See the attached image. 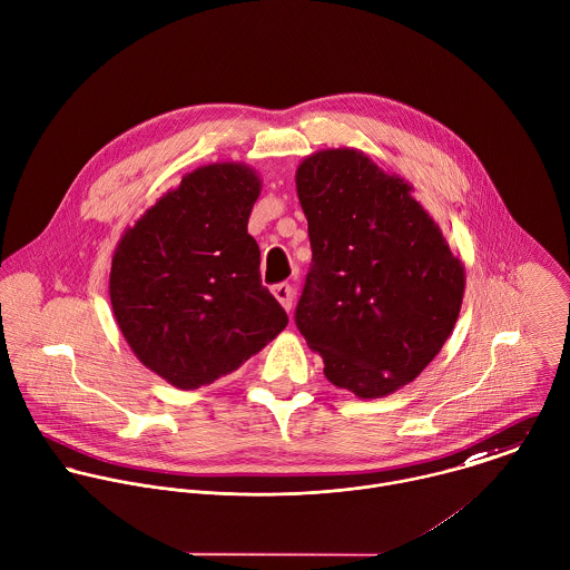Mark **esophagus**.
Listing matches in <instances>:
<instances>
[{
  "label": "esophagus",
  "mask_w": 570,
  "mask_h": 570,
  "mask_svg": "<svg viewBox=\"0 0 570 570\" xmlns=\"http://www.w3.org/2000/svg\"><path fill=\"white\" fill-rule=\"evenodd\" d=\"M273 295L284 306V311L291 313V308H293V286L291 284H277L273 288Z\"/></svg>",
  "instance_id": "1"
}]
</instances>
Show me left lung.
Instances as JSON below:
<instances>
[{
	"instance_id": "1",
	"label": "left lung",
	"mask_w": 570,
	"mask_h": 570,
	"mask_svg": "<svg viewBox=\"0 0 570 570\" xmlns=\"http://www.w3.org/2000/svg\"><path fill=\"white\" fill-rule=\"evenodd\" d=\"M313 262L295 322L324 375L362 400L413 382L460 317L466 271L413 184L357 148H324L295 173Z\"/></svg>"
}]
</instances>
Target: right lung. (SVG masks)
Listing matches in <instances>:
<instances>
[{"mask_svg": "<svg viewBox=\"0 0 570 570\" xmlns=\"http://www.w3.org/2000/svg\"><path fill=\"white\" fill-rule=\"evenodd\" d=\"M259 193V173L244 161L199 166L117 242L115 322L135 357L179 391L237 371L288 324L248 235Z\"/></svg>", "mask_w": 570, "mask_h": 570, "instance_id": "add662e5", "label": "right lung"}]
</instances>
